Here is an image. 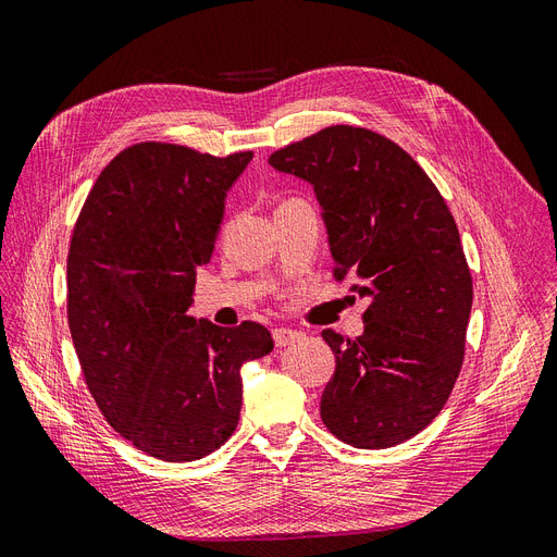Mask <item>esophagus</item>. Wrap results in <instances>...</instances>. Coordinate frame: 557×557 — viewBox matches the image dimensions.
I'll return each instance as SVG.
<instances>
[{
  "label": "esophagus",
  "mask_w": 557,
  "mask_h": 557,
  "mask_svg": "<svg viewBox=\"0 0 557 557\" xmlns=\"http://www.w3.org/2000/svg\"><path fill=\"white\" fill-rule=\"evenodd\" d=\"M299 339H301V332H297V330H290V327H278V330H274V344H276L278 348L290 346V344H295V342H299Z\"/></svg>",
  "instance_id": "1"
}]
</instances>
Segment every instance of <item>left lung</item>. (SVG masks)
<instances>
[{"label": "left lung", "instance_id": "left-lung-1", "mask_svg": "<svg viewBox=\"0 0 557 557\" xmlns=\"http://www.w3.org/2000/svg\"><path fill=\"white\" fill-rule=\"evenodd\" d=\"M269 164L313 185L334 278L369 299L356 339L323 330L336 369L320 418L356 448L411 440L458 381L474 295L444 197L407 150L364 127H325Z\"/></svg>", "mask_w": 557, "mask_h": 557}]
</instances>
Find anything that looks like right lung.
<instances>
[{
	"label": "right lung",
	"instance_id": "right-lung-1",
	"mask_svg": "<svg viewBox=\"0 0 557 557\" xmlns=\"http://www.w3.org/2000/svg\"><path fill=\"white\" fill-rule=\"evenodd\" d=\"M250 150L215 158L144 141L95 181L66 256V318L109 425L164 462H190L237 430L242 367L272 352L267 327L185 311L211 260L225 197Z\"/></svg>",
	"mask_w": 557,
	"mask_h": 557
}]
</instances>
